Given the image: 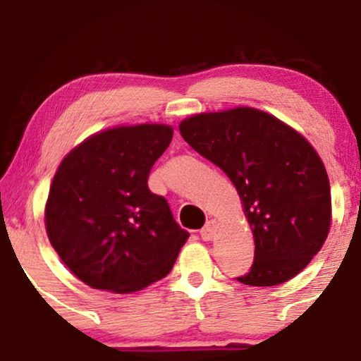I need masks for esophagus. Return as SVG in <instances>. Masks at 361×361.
I'll return each mask as SVG.
<instances>
[{
  "mask_svg": "<svg viewBox=\"0 0 361 361\" xmlns=\"http://www.w3.org/2000/svg\"><path fill=\"white\" fill-rule=\"evenodd\" d=\"M217 226H219L217 221H214V219H210V221L207 222L205 226L200 229L202 239H204V241H212L214 235H215V231H217Z\"/></svg>",
  "mask_w": 361,
  "mask_h": 361,
  "instance_id": "1",
  "label": "esophagus"
}]
</instances>
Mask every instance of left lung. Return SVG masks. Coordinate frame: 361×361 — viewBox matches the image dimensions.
<instances>
[{"mask_svg": "<svg viewBox=\"0 0 361 361\" xmlns=\"http://www.w3.org/2000/svg\"><path fill=\"white\" fill-rule=\"evenodd\" d=\"M180 134L233 181L255 239V263L239 281L273 287L321 251L331 229L324 163L300 132L267 111L235 106L181 120Z\"/></svg>", "mask_w": 361, "mask_h": 361, "instance_id": "1", "label": "left lung"}]
</instances>
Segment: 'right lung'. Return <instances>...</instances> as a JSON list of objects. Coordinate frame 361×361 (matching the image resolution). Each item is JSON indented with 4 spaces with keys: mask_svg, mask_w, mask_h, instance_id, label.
<instances>
[{
    "mask_svg": "<svg viewBox=\"0 0 361 361\" xmlns=\"http://www.w3.org/2000/svg\"><path fill=\"white\" fill-rule=\"evenodd\" d=\"M171 139L168 123L105 128L57 166L45 231L62 263L91 288L132 293L149 287L171 271L190 238L168 202L147 186Z\"/></svg>",
    "mask_w": 361,
    "mask_h": 361,
    "instance_id": "add662e5",
    "label": "right lung"
}]
</instances>
